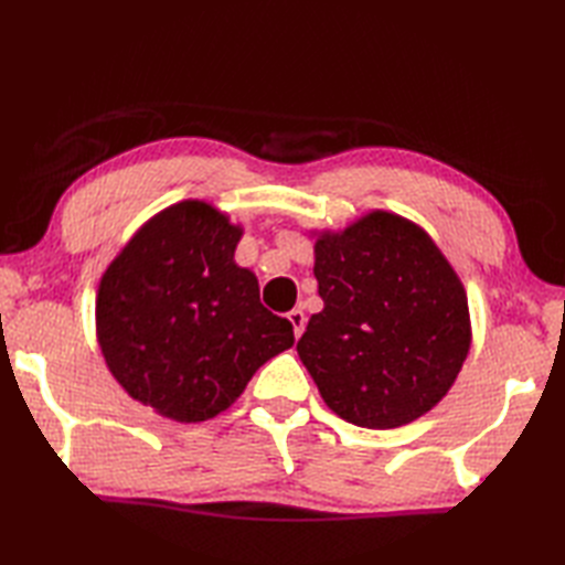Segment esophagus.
<instances>
[{"label": "esophagus", "mask_w": 565, "mask_h": 565, "mask_svg": "<svg viewBox=\"0 0 565 565\" xmlns=\"http://www.w3.org/2000/svg\"><path fill=\"white\" fill-rule=\"evenodd\" d=\"M286 318H289V322H291V328H294V334H296V338H301V334H303V328H306V313H303V310H301V308H294L291 313L286 316Z\"/></svg>", "instance_id": "34e87169"}]
</instances>
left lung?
I'll return each mask as SVG.
<instances>
[{
	"label": "left lung",
	"instance_id": "left-lung-1",
	"mask_svg": "<svg viewBox=\"0 0 565 565\" xmlns=\"http://www.w3.org/2000/svg\"><path fill=\"white\" fill-rule=\"evenodd\" d=\"M322 310L296 352L332 413L391 429L431 411L471 347L463 284L423 227L374 211L316 239Z\"/></svg>",
	"mask_w": 565,
	"mask_h": 565
}]
</instances>
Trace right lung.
I'll use <instances>...</instances> for the list:
<instances>
[{
	"mask_svg": "<svg viewBox=\"0 0 565 565\" xmlns=\"http://www.w3.org/2000/svg\"><path fill=\"white\" fill-rule=\"evenodd\" d=\"M243 227L206 201H182L130 237L97 294L106 366L130 398L177 423L231 407L255 371L294 344L235 264Z\"/></svg>",
	"mask_w": 565,
	"mask_h": 565,
	"instance_id": "obj_1",
	"label": "right lung"
}]
</instances>
